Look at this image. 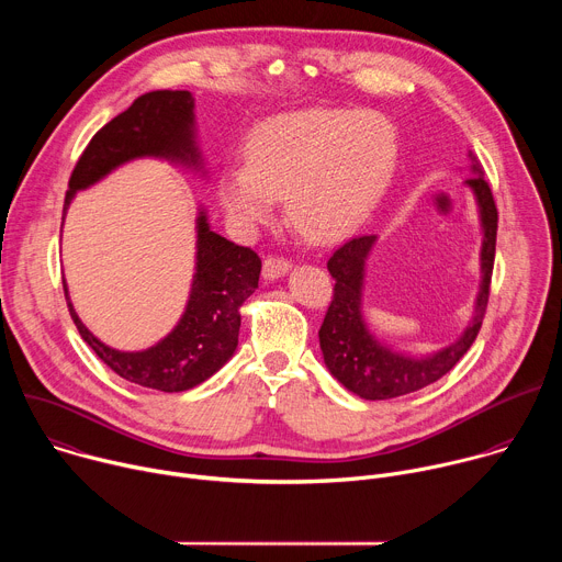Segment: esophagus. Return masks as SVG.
<instances>
[{"instance_id": "obj_1", "label": "esophagus", "mask_w": 562, "mask_h": 562, "mask_svg": "<svg viewBox=\"0 0 562 562\" xmlns=\"http://www.w3.org/2000/svg\"><path fill=\"white\" fill-rule=\"evenodd\" d=\"M291 269V262L282 256H269L265 258V278L267 280H276V278H282L286 271Z\"/></svg>"}]
</instances>
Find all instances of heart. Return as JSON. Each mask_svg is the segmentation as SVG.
<instances>
[{
  "label": "heart",
  "mask_w": 562,
  "mask_h": 562,
  "mask_svg": "<svg viewBox=\"0 0 562 562\" xmlns=\"http://www.w3.org/2000/svg\"><path fill=\"white\" fill-rule=\"evenodd\" d=\"M395 155V131L378 113L315 109L278 115L251 133L247 167L222 171L220 200L239 226L271 220L273 200H286V220L302 237L331 243L371 213Z\"/></svg>",
  "instance_id": "heart-1"
}]
</instances>
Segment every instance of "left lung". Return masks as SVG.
<instances>
[{"instance_id": "obj_1", "label": "left lung", "mask_w": 562, "mask_h": 562, "mask_svg": "<svg viewBox=\"0 0 562 562\" xmlns=\"http://www.w3.org/2000/svg\"><path fill=\"white\" fill-rule=\"evenodd\" d=\"M469 159L473 176L467 180V184L477 200L480 222H483L485 231L483 254H480V260H483V282H480L471 325L458 342L427 358H409L382 347L369 334L360 308L364 260L375 243V235H358L347 239L327 262V269L336 284L323 327L317 331L319 349H323L325 364L329 367L331 375L364 400L400 397L440 380L469 351V347L477 338L480 327H483L496 258L498 209L490 182L485 180L483 165H480V159L473 153H469Z\"/></svg>"}]
</instances>
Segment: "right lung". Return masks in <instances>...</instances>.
I'll use <instances>...</instances> for the list:
<instances>
[{
  "instance_id": "right-lung-1",
  "label": "right lung",
  "mask_w": 562,
  "mask_h": 562,
  "mask_svg": "<svg viewBox=\"0 0 562 562\" xmlns=\"http://www.w3.org/2000/svg\"><path fill=\"white\" fill-rule=\"evenodd\" d=\"M169 157L198 167L193 142V98L189 91H153L137 98L124 113L102 126L68 180L64 213L79 189H87L135 157ZM64 220V217H61ZM262 260L249 247L213 233L206 215L198 217V262L187 311L178 327L146 351L124 353L100 342L77 317L68 289L66 304L72 323L98 358L128 382L165 393L187 391L211 378L235 351L239 306L258 289Z\"/></svg>"
}]
</instances>
